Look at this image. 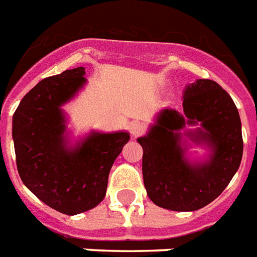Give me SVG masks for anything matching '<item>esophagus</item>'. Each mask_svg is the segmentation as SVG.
<instances>
[{
  "label": "esophagus",
  "mask_w": 257,
  "mask_h": 257,
  "mask_svg": "<svg viewBox=\"0 0 257 257\" xmlns=\"http://www.w3.org/2000/svg\"><path fill=\"white\" fill-rule=\"evenodd\" d=\"M129 129H131V135L133 137H139V136H141L145 132V125L143 122H133V124H131V128Z\"/></svg>",
  "instance_id": "34e87169"
}]
</instances>
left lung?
I'll list each match as a JSON object with an SVG mask.
<instances>
[{"mask_svg":"<svg viewBox=\"0 0 257 257\" xmlns=\"http://www.w3.org/2000/svg\"><path fill=\"white\" fill-rule=\"evenodd\" d=\"M182 105L181 112L162 109L137 141L150 201L172 211H195L216 199L240 166L241 121L231 96L208 79L186 85ZM193 145L208 150L203 160L188 158Z\"/></svg>","mask_w":257,"mask_h":257,"instance_id":"left-lung-1","label":"left lung"}]
</instances>
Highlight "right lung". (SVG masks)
<instances>
[{"label": "right lung", "instance_id": "obj_1", "mask_svg": "<svg viewBox=\"0 0 257 257\" xmlns=\"http://www.w3.org/2000/svg\"><path fill=\"white\" fill-rule=\"evenodd\" d=\"M85 68L66 70L41 80L13 114L17 169L25 186L66 215L96 207L105 197L114 160L128 132L91 131L71 143L63 105L87 84Z\"/></svg>", "mask_w": 257, "mask_h": 257}]
</instances>
